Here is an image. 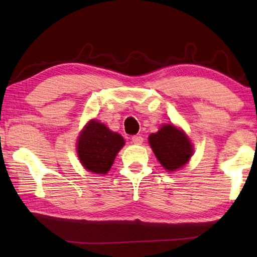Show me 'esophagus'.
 <instances>
[{
	"mask_svg": "<svg viewBox=\"0 0 257 257\" xmlns=\"http://www.w3.org/2000/svg\"><path fill=\"white\" fill-rule=\"evenodd\" d=\"M132 141H133L134 144L141 145L142 143H143V141H144V138H143L142 136H138V135H136V136H133L132 137Z\"/></svg>",
	"mask_w": 257,
	"mask_h": 257,
	"instance_id": "esophagus-1",
	"label": "esophagus"
}]
</instances>
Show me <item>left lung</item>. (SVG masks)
Instances as JSON below:
<instances>
[{"label": "left lung", "instance_id": "8db88e82", "mask_svg": "<svg viewBox=\"0 0 257 257\" xmlns=\"http://www.w3.org/2000/svg\"><path fill=\"white\" fill-rule=\"evenodd\" d=\"M149 142L156 159L168 171L180 169L193 155L189 139L173 124H165L156 134H151Z\"/></svg>", "mask_w": 257, "mask_h": 257}]
</instances>
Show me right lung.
<instances>
[{"label": "right lung", "instance_id": "1", "mask_svg": "<svg viewBox=\"0 0 257 257\" xmlns=\"http://www.w3.org/2000/svg\"><path fill=\"white\" fill-rule=\"evenodd\" d=\"M123 145L124 141L119 134L111 132L105 124L92 120L78 138L77 152L85 169L105 175Z\"/></svg>", "mask_w": 257, "mask_h": 257}]
</instances>
